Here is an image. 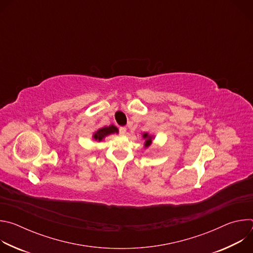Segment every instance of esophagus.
<instances>
[{"label":"esophagus","instance_id":"1","mask_svg":"<svg viewBox=\"0 0 253 253\" xmlns=\"http://www.w3.org/2000/svg\"><path fill=\"white\" fill-rule=\"evenodd\" d=\"M126 130H127V129H126V127H124V126L119 128V132H120V134H122V135L126 134Z\"/></svg>","mask_w":253,"mask_h":253}]
</instances>
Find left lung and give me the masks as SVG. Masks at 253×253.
Here are the masks:
<instances>
[{"label":"left lung","mask_w":253,"mask_h":253,"mask_svg":"<svg viewBox=\"0 0 253 253\" xmlns=\"http://www.w3.org/2000/svg\"><path fill=\"white\" fill-rule=\"evenodd\" d=\"M143 138L146 139V141H145V147L150 146V144L152 143V137L149 136L148 133H145V134H143Z\"/></svg>","instance_id":"obj_1"}]
</instances>
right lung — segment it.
Wrapping results in <instances>:
<instances>
[{"instance_id":"right-lung-1","label":"right lung","mask_w":253,"mask_h":253,"mask_svg":"<svg viewBox=\"0 0 253 253\" xmlns=\"http://www.w3.org/2000/svg\"><path fill=\"white\" fill-rule=\"evenodd\" d=\"M113 133H118V129L114 125H110V126H108V127H103V128L99 129L97 132L94 133L93 138L95 140L101 141L107 135H110V134H113Z\"/></svg>"}]
</instances>
